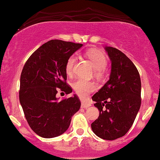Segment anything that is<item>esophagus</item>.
<instances>
[{
    "instance_id": "obj_1",
    "label": "esophagus",
    "mask_w": 160,
    "mask_h": 160,
    "mask_svg": "<svg viewBox=\"0 0 160 160\" xmlns=\"http://www.w3.org/2000/svg\"><path fill=\"white\" fill-rule=\"evenodd\" d=\"M91 106V104L90 102H86V101H82V108H88Z\"/></svg>"
}]
</instances>
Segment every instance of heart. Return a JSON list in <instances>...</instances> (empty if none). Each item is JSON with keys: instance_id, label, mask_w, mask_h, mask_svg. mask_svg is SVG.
<instances>
[{"instance_id": "b5f03b06", "label": "heart", "mask_w": 160, "mask_h": 160, "mask_svg": "<svg viewBox=\"0 0 160 160\" xmlns=\"http://www.w3.org/2000/svg\"><path fill=\"white\" fill-rule=\"evenodd\" d=\"M86 56L88 59L91 61L92 64L95 69H97V73L98 75H101L106 67L107 58L104 53L101 51L97 49H91L86 52ZM76 55L72 54L69 56L67 62H66L65 69L66 72L68 76H71L73 72V68L76 63ZM76 93L81 97H86L90 93L93 92L95 90V84L91 82H87L83 79H78L76 81L72 84Z\"/></svg>"}]
</instances>
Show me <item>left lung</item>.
Returning a JSON list of instances; mask_svg holds the SVG:
<instances>
[{
    "mask_svg": "<svg viewBox=\"0 0 160 160\" xmlns=\"http://www.w3.org/2000/svg\"><path fill=\"white\" fill-rule=\"evenodd\" d=\"M105 49L112 69L109 80L92 97L99 115L91 129L102 139L114 140L124 136L136 119L142 102V84L138 69L125 54L113 47Z\"/></svg>",
    "mask_w": 160,
    "mask_h": 160,
    "instance_id": "obj_1",
    "label": "left lung"
}]
</instances>
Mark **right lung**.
<instances>
[{
  "label": "right lung",
  "instance_id": "right-lung-1",
  "mask_svg": "<svg viewBox=\"0 0 160 160\" xmlns=\"http://www.w3.org/2000/svg\"><path fill=\"white\" fill-rule=\"evenodd\" d=\"M82 46L52 39L36 50L24 66L19 101L30 127L42 138L63 134L79 110L81 102L76 94L61 101L56 94L58 89L66 94L72 93L66 82V62Z\"/></svg>",
  "mask_w": 160,
  "mask_h": 160
}]
</instances>
